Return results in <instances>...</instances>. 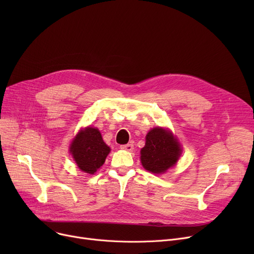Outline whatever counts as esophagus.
<instances>
[{"label":"esophagus","instance_id":"1","mask_svg":"<svg viewBox=\"0 0 254 254\" xmlns=\"http://www.w3.org/2000/svg\"><path fill=\"white\" fill-rule=\"evenodd\" d=\"M120 148L124 149V150H127V151H131L132 149H134V145L128 143V144H126V145H122V146H120Z\"/></svg>","mask_w":254,"mask_h":254}]
</instances>
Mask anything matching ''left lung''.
I'll use <instances>...</instances> for the list:
<instances>
[{
	"label": "left lung",
	"instance_id": "obj_1",
	"mask_svg": "<svg viewBox=\"0 0 254 254\" xmlns=\"http://www.w3.org/2000/svg\"><path fill=\"white\" fill-rule=\"evenodd\" d=\"M140 153L144 169L153 174H164L177 164L182 149L170 130L156 127L147 132L145 146Z\"/></svg>",
	"mask_w": 254,
	"mask_h": 254
}]
</instances>
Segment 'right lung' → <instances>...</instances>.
Listing matches in <instances>:
<instances>
[{"instance_id":"1","label":"right lung","mask_w":254,"mask_h":254,"mask_svg":"<svg viewBox=\"0 0 254 254\" xmlns=\"http://www.w3.org/2000/svg\"><path fill=\"white\" fill-rule=\"evenodd\" d=\"M110 152L98 128L87 127L80 130L70 145V153L78 168L87 174H95Z\"/></svg>"}]
</instances>
